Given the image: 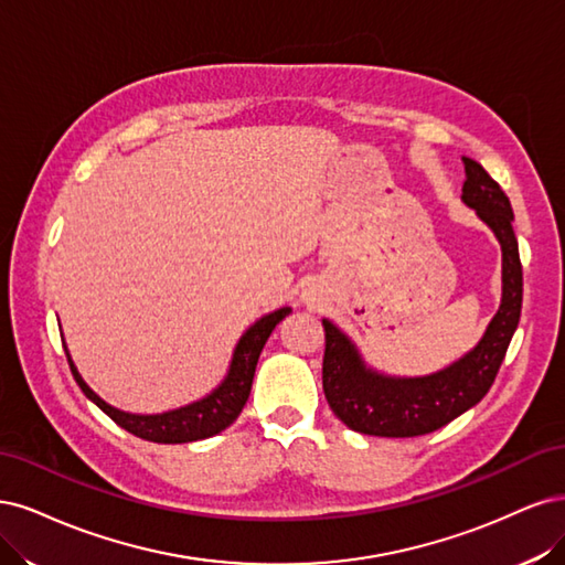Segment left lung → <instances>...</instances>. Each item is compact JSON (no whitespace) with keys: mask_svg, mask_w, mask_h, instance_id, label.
<instances>
[{"mask_svg":"<svg viewBox=\"0 0 565 565\" xmlns=\"http://www.w3.org/2000/svg\"><path fill=\"white\" fill-rule=\"evenodd\" d=\"M462 202L495 232L502 246V302L479 344L452 366L425 377L382 375L363 363L354 342L323 319V394L331 411L354 431L371 436H423L477 406L502 366L521 319L523 269L509 196L479 161L467 159Z\"/></svg>","mask_w":565,"mask_h":565,"instance_id":"left-lung-1","label":"left lung"}]
</instances>
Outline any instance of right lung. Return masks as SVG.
<instances>
[{"mask_svg":"<svg viewBox=\"0 0 565 565\" xmlns=\"http://www.w3.org/2000/svg\"><path fill=\"white\" fill-rule=\"evenodd\" d=\"M288 315H290V307H281L277 312L265 315L263 319H258L250 326V329L242 335V340L236 342L225 380L209 396L199 398V402L190 406L175 408L169 413H159V415H134L105 404L103 398L82 380L67 350L65 354H67L70 371L75 375L77 385L82 387L86 398H90V402H94L105 415H110L121 429L131 431L134 436H140V439L152 441V444H188V441L209 439V436L227 429L236 417H239L242 408L248 402L253 375H256L258 356L265 348V342L271 335V331H275V326Z\"/></svg>","mask_w":565,"mask_h":565,"instance_id":"obj_1","label":"right lung"}]
</instances>
